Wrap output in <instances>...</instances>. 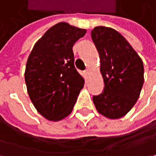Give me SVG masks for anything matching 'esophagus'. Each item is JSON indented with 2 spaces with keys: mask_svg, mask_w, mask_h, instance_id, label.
Listing matches in <instances>:
<instances>
[{
  "mask_svg": "<svg viewBox=\"0 0 156 156\" xmlns=\"http://www.w3.org/2000/svg\"><path fill=\"white\" fill-rule=\"evenodd\" d=\"M85 74H86V75H88V74H89V69H87L85 70Z\"/></svg>",
  "mask_w": 156,
  "mask_h": 156,
  "instance_id": "34e87169",
  "label": "esophagus"
}]
</instances>
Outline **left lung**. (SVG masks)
I'll use <instances>...</instances> for the list:
<instances>
[{
	"label": "left lung",
	"instance_id": "left-lung-1",
	"mask_svg": "<svg viewBox=\"0 0 156 156\" xmlns=\"http://www.w3.org/2000/svg\"><path fill=\"white\" fill-rule=\"evenodd\" d=\"M101 60L104 89L93 101L99 113L111 119L127 114L139 99L144 66L139 55L115 30L98 26L91 32Z\"/></svg>",
	"mask_w": 156,
	"mask_h": 156
}]
</instances>
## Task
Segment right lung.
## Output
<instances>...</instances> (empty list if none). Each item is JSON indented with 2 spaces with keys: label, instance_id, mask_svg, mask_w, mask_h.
<instances>
[{
  "label": "right lung",
  "instance_id": "right-lung-1",
  "mask_svg": "<svg viewBox=\"0 0 156 156\" xmlns=\"http://www.w3.org/2000/svg\"><path fill=\"white\" fill-rule=\"evenodd\" d=\"M87 30L59 23L42 36L28 57L24 78L30 99L38 112L51 121L69 115L84 78L74 65L73 45Z\"/></svg>",
  "mask_w": 156,
  "mask_h": 156
}]
</instances>
